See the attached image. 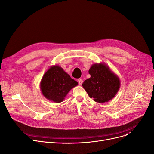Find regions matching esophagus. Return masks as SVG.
I'll return each instance as SVG.
<instances>
[{
    "label": "esophagus",
    "mask_w": 154,
    "mask_h": 154,
    "mask_svg": "<svg viewBox=\"0 0 154 154\" xmlns=\"http://www.w3.org/2000/svg\"><path fill=\"white\" fill-rule=\"evenodd\" d=\"M78 82H79V84L80 85H81L82 84V83H83V80H82V79H78Z\"/></svg>",
    "instance_id": "1"
}]
</instances>
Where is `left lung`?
<instances>
[{"label":"left lung","instance_id":"1","mask_svg":"<svg viewBox=\"0 0 154 154\" xmlns=\"http://www.w3.org/2000/svg\"><path fill=\"white\" fill-rule=\"evenodd\" d=\"M91 77L82 84L88 96L99 103L107 102L117 94L120 86L119 77L104 63L92 65Z\"/></svg>","mask_w":154,"mask_h":154}]
</instances>
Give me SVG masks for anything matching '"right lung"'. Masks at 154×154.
<instances>
[{
    "mask_svg": "<svg viewBox=\"0 0 154 154\" xmlns=\"http://www.w3.org/2000/svg\"><path fill=\"white\" fill-rule=\"evenodd\" d=\"M78 82L70 77L60 67L52 66L44 74L40 84L42 95L48 100L62 102L72 88Z\"/></svg>",
    "mask_w": 154,
    "mask_h": 154,
    "instance_id": "obj_1",
    "label": "right lung"
}]
</instances>
